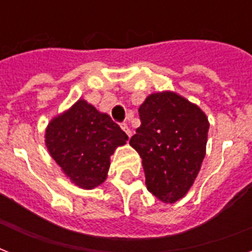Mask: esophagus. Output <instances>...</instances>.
Listing matches in <instances>:
<instances>
[{
	"label": "esophagus",
	"instance_id": "1",
	"mask_svg": "<svg viewBox=\"0 0 252 252\" xmlns=\"http://www.w3.org/2000/svg\"><path fill=\"white\" fill-rule=\"evenodd\" d=\"M122 129L124 130L126 134H128V137H130V136H132V130H130V128L128 126V124H126V123H124V124H122Z\"/></svg>",
	"mask_w": 252,
	"mask_h": 252
}]
</instances>
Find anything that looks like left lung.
<instances>
[{
	"mask_svg": "<svg viewBox=\"0 0 252 252\" xmlns=\"http://www.w3.org/2000/svg\"><path fill=\"white\" fill-rule=\"evenodd\" d=\"M129 145L142 159L148 191L165 204L187 195L205 157L209 122L197 104L174 91L146 96Z\"/></svg>",
	"mask_w": 252,
	"mask_h": 252,
	"instance_id": "left-lung-1",
	"label": "left lung"
}]
</instances>
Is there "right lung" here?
<instances>
[{"instance_id": "obj_1", "label": "right lung", "mask_w": 252, "mask_h": 252, "mask_svg": "<svg viewBox=\"0 0 252 252\" xmlns=\"http://www.w3.org/2000/svg\"><path fill=\"white\" fill-rule=\"evenodd\" d=\"M44 141L66 178L82 189H93L107 179L110 157L128 136L110 115L78 99L48 123Z\"/></svg>"}]
</instances>
